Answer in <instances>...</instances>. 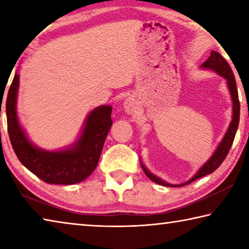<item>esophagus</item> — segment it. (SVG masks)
<instances>
[{
	"label": "esophagus",
	"instance_id": "esophagus-1",
	"mask_svg": "<svg viewBox=\"0 0 249 249\" xmlns=\"http://www.w3.org/2000/svg\"><path fill=\"white\" fill-rule=\"evenodd\" d=\"M124 107H125V111L127 112L128 114H133V113H135L138 109L136 101H135V99H133V98H128L125 101Z\"/></svg>",
	"mask_w": 249,
	"mask_h": 249
}]
</instances>
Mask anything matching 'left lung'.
Segmentation results:
<instances>
[{
	"label": "left lung",
	"mask_w": 249,
	"mask_h": 249,
	"mask_svg": "<svg viewBox=\"0 0 249 249\" xmlns=\"http://www.w3.org/2000/svg\"><path fill=\"white\" fill-rule=\"evenodd\" d=\"M202 67L205 69H211L215 71V72L222 75L223 78L226 79L227 87H229V90L231 93V102H233V116H231L233 119H231L230 127L227 129L226 134L224 135V137H223L222 142L217 145L216 149L214 150V153L211 155L199 168H197V169L195 171V174H193L190 178L183 181V182H178V183L168 182V181H166L165 179H162L161 177L155 175L154 172L146 166V163L142 161V159L141 158L140 159L141 166L142 168V170H144L145 175L148 177L151 181H154L155 183L163 185V187H171V188L183 187V185H187L189 183L193 182V181L202 178V177L208 176L215 171L217 168L222 165L223 161H224L226 156L229 155L231 147L233 145L236 132H237L238 124H239V115H241V103H239V100H238V91H237V86H236L233 70H231L229 62L226 61V59L223 56H221L220 53H217L216 52L211 53L210 58L204 62L203 65H202Z\"/></svg>",
	"instance_id": "left-lung-1"
}]
</instances>
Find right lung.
<instances>
[{
	"instance_id": "obj_1",
	"label": "right lung",
	"mask_w": 249,
	"mask_h": 249,
	"mask_svg": "<svg viewBox=\"0 0 249 249\" xmlns=\"http://www.w3.org/2000/svg\"><path fill=\"white\" fill-rule=\"evenodd\" d=\"M19 75L15 73L6 99L7 129L19 161L47 183L74 184L87 179L98 166L104 142L113 124L111 105H101L88 115L79 137L58 148H44L28 137L18 115Z\"/></svg>"
}]
</instances>
